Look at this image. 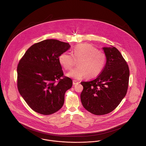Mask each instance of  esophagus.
<instances>
[{"mask_svg":"<svg viewBox=\"0 0 146 146\" xmlns=\"http://www.w3.org/2000/svg\"><path fill=\"white\" fill-rule=\"evenodd\" d=\"M79 83V82H78V81H76V80H73V84L74 85H76V84H78Z\"/></svg>","mask_w":146,"mask_h":146,"instance_id":"obj_1","label":"esophagus"}]
</instances>
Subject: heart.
I'll use <instances>...</instances> for the list:
<instances>
[{"label": "heart", "instance_id": "b5f03b06", "mask_svg": "<svg viewBox=\"0 0 146 146\" xmlns=\"http://www.w3.org/2000/svg\"><path fill=\"white\" fill-rule=\"evenodd\" d=\"M106 60L104 52L89 44H79L74 47L72 54L64 52L59 57L60 63L67 70H71L78 61V67L67 74L69 77L77 80L98 76L104 68Z\"/></svg>", "mask_w": 146, "mask_h": 146}]
</instances>
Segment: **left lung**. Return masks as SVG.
<instances>
[{
    "label": "left lung",
    "instance_id": "obj_1",
    "mask_svg": "<svg viewBox=\"0 0 146 146\" xmlns=\"http://www.w3.org/2000/svg\"><path fill=\"white\" fill-rule=\"evenodd\" d=\"M103 49L107 57L104 70L95 79L81 82L82 104L96 115L113 111L124 98L129 85V68L120 52L112 45Z\"/></svg>",
    "mask_w": 146,
    "mask_h": 146
}]
</instances>
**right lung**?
<instances>
[{
    "mask_svg": "<svg viewBox=\"0 0 146 146\" xmlns=\"http://www.w3.org/2000/svg\"><path fill=\"white\" fill-rule=\"evenodd\" d=\"M70 48L68 43L47 39L31 45L17 66V88L35 112L49 115L62 107L72 80L64 76L60 56Z\"/></svg>",
    "mask_w": 146,
    "mask_h": 146,
    "instance_id": "add662e5",
    "label": "right lung"
}]
</instances>
